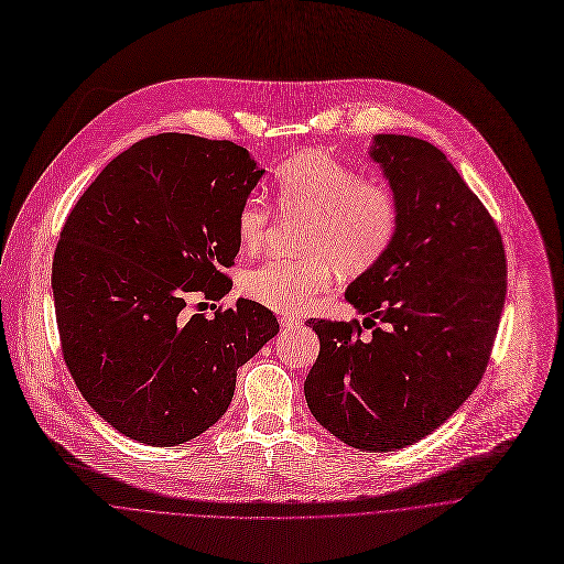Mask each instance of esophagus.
<instances>
[{
	"label": "esophagus",
	"instance_id": "34e87169",
	"mask_svg": "<svg viewBox=\"0 0 564 564\" xmlns=\"http://www.w3.org/2000/svg\"><path fill=\"white\" fill-rule=\"evenodd\" d=\"M280 324H282V328H293V326L300 324V319H295L291 315H284V317H280Z\"/></svg>",
	"mask_w": 564,
	"mask_h": 564
}]
</instances>
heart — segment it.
I'll use <instances>...</instances> for the list:
<instances>
[{"label":"heart","instance_id":"heart-1","mask_svg":"<svg viewBox=\"0 0 564 564\" xmlns=\"http://www.w3.org/2000/svg\"><path fill=\"white\" fill-rule=\"evenodd\" d=\"M275 204L282 213L308 217L302 258H269L247 269L242 293L286 315L311 311L330 289L335 264L345 273H362L384 258L400 229V206L393 191L373 177L306 149L284 160L273 175ZM273 210L260 197H249L238 213V240L245 251H258L269 236Z\"/></svg>","mask_w":564,"mask_h":564}]
</instances>
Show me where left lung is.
Segmentation results:
<instances>
[{
    "label": "left lung",
    "mask_w": 564,
    "mask_h": 564,
    "mask_svg": "<svg viewBox=\"0 0 564 564\" xmlns=\"http://www.w3.org/2000/svg\"><path fill=\"white\" fill-rule=\"evenodd\" d=\"M371 155L398 199L400 229L345 293L362 324L308 319L319 354L304 395L335 437L387 454L426 437L480 384L505 308L507 256L496 219L440 149L376 135Z\"/></svg>",
    "instance_id": "obj_1"
}]
</instances>
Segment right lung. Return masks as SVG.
Wrapping results in <instances>:
<instances>
[{
    "label": "right lung",
    "instance_id": "right-lung-1",
    "mask_svg": "<svg viewBox=\"0 0 564 564\" xmlns=\"http://www.w3.org/2000/svg\"><path fill=\"white\" fill-rule=\"evenodd\" d=\"M262 173L229 140L160 133L112 160L68 213L51 278L64 362L127 437L175 446L204 433L280 330L245 297L210 319L186 311L193 295L231 291L238 213Z\"/></svg>",
    "mask_w": 564,
    "mask_h": 564
}]
</instances>
